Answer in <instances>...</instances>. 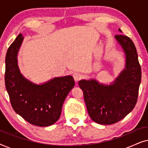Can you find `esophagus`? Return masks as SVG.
Segmentation results:
<instances>
[{"mask_svg":"<svg viewBox=\"0 0 148 148\" xmlns=\"http://www.w3.org/2000/svg\"><path fill=\"white\" fill-rule=\"evenodd\" d=\"M73 77L74 79L75 82H78V81L80 80L81 78H82V75H81L79 73L75 72L74 73L73 75Z\"/></svg>","mask_w":148,"mask_h":148,"instance_id":"esophagus-1","label":"esophagus"}]
</instances>
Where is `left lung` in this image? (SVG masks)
<instances>
[{
  "label": "left lung",
  "mask_w": 148,
  "mask_h": 148,
  "mask_svg": "<svg viewBox=\"0 0 148 148\" xmlns=\"http://www.w3.org/2000/svg\"><path fill=\"white\" fill-rule=\"evenodd\" d=\"M115 38L126 55V69L114 84L104 86L94 79L79 82L90 118L101 125L119 122L134 108L141 83V66L133 41L123 34L116 35Z\"/></svg>",
  "instance_id": "left-lung-1"
}]
</instances>
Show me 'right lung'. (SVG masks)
<instances>
[{"label": "right lung", "instance_id": "1", "mask_svg": "<svg viewBox=\"0 0 148 148\" xmlns=\"http://www.w3.org/2000/svg\"><path fill=\"white\" fill-rule=\"evenodd\" d=\"M23 37L19 34L5 58V86L13 110L30 124L50 126L59 119L66 96L75 86L72 76L56 77L42 85L25 79L18 68L17 56Z\"/></svg>", "mask_w": 148, "mask_h": 148}]
</instances>
